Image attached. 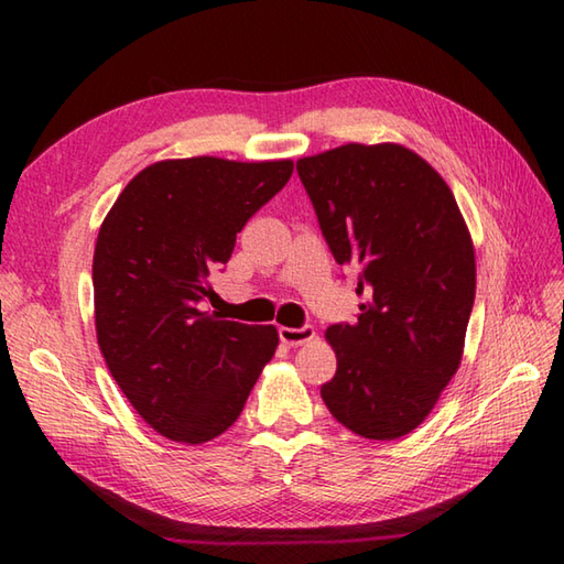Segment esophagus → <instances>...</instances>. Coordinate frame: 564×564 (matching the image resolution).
Returning a JSON list of instances; mask_svg holds the SVG:
<instances>
[{
	"instance_id": "esophagus-1",
	"label": "esophagus",
	"mask_w": 564,
	"mask_h": 564,
	"mask_svg": "<svg viewBox=\"0 0 564 564\" xmlns=\"http://www.w3.org/2000/svg\"><path fill=\"white\" fill-rule=\"evenodd\" d=\"M279 337L283 344L289 346H303L315 339V327L303 325V327H279Z\"/></svg>"
}]
</instances>
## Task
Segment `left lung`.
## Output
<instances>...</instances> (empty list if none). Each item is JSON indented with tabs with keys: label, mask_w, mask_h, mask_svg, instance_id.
Masks as SVG:
<instances>
[{
	"label": "left lung",
	"mask_w": 564,
	"mask_h": 564,
	"mask_svg": "<svg viewBox=\"0 0 564 564\" xmlns=\"http://www.w3.org/2000/svg\"><path fill=\"white\" fill-rule=\"evenodd\" d=\"M334 259L366 295L354 325H332L337 373L322 400L373 441L410 434L460 366L475 303V251L448 184L392 142L297 160Z\"/></svg>",
	"instance_id": "1"
}]
</instances>
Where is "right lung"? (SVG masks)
Segmentation results:
<instances>
[{
    "label": "right lung",
    "mask_w": 564,
    "mask_h": 564,
    "mask_svg": "<svg viewBox=\"0 0 564 564\" xmlns=\"http://www.w3.org/2000/svg\"><path fill=\"white\" fill-rule=\"evenodd\" d=\"M291 160L150 164L106 215L94 249L97 339L135 412L178 443L230 429L279 346L275 327L203 313L237 232L289 184Z\"/></svg>",
    "instance_id": "add662e5"
}]
</instances>
